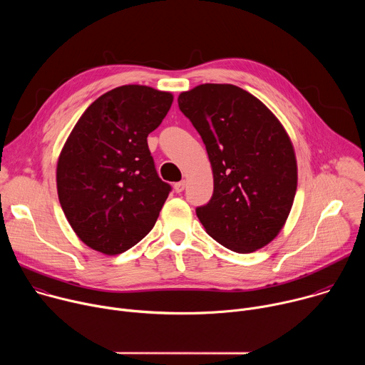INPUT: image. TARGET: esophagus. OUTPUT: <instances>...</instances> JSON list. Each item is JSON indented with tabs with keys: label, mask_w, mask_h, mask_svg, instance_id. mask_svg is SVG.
Listing matches in <instances>:
<instances>
[{
	"label": "esophagus",
	"mask_w": 365,
	"mask_h": 365,
	"mask_svg": "<svg viewBox=\"0 0 365 365\" xmlns=\"http://www.w3.org/2000/svg\"><path fill=\"white\" fill-rule=\"evenodd\" d=\"M185 187H186V180H180V182L175 183V190H176L178 193L183 192V190H185Z\"/></svg>",
	"instance_id": "1"
}]
</instances>
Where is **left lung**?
<instances>
[{
	"instance_id": "left-lung-1",
	"label": "left lung",
	"mask_w": 365,
	"mask_h": 365,
	"mask_svg": "<svg viewBox=\"0 0 365 365\" xmlns=\"http://www.w3.org/2000/svg\"><path fill=\"white\" fill-rule=\"evenodd\" d=\"M178 102L212 168V197L196 210L205 231L235 252L266 247L284 227L297 189L287 131L262 101L231 83L197 85Z\"/></svg>"
}]
</instances>
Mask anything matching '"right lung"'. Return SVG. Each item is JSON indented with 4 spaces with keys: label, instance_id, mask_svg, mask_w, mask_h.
Returning a JSON list of instances; mask_svg holds the SVG:
<instances>
[{
    "label": "right lung",
    "instance_id": "right-lung-1",
    "mask_svg": "<svg viewBox=\"0 0 365 365\" xmlns=\"http://www.w3.org/2000/svg\"><path fill=\"white\" fill-rule=\"evenodd\" d=\"M172 102L170 92L123 85L95 99L71 131L58 159V196L89 248L121 254L158 221L170 185L154 169L147 137Z\"/></svg>",
    "mask_w": 365,
    "mask_h": 365
}]
</instances>
